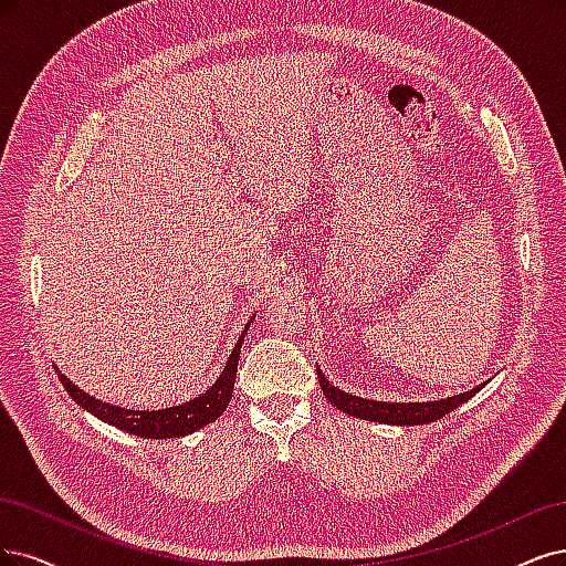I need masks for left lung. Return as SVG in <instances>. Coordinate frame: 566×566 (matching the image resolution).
<instances>
[{"mask_svg": "<svg viewBox=\"0 0 566 566\" xmlns=\"http://www.w3.org/2000/svg\"><path fill=\"white\" fill-rule=\"evenodd\" d=\"M317 378L324 397L329 402L350 416L364 418V421H376V423H390V426H423L440 421L442 416L451 413L455 407H461L463 402L475 395L480 388L463 392V395H453L449 399H440V402H402V405H390V402H374V399H364L343 392L334 388L329 380L324 378L322 369H317Z\"/></svg>", "mask_w": 566, "mask_h": 566, "instance_id": "8db88e82", "label": "left lung"}]
</instances>
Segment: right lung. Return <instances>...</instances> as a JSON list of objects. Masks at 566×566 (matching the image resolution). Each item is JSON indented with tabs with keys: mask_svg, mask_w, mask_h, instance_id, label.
Here are the masks:
<instances>
[{
	"mask_svg": "<svg viewBox=\"0 0 566 566\" xmlns=\"http://www.w3.org/2000/svg\"><path fill=\"white\" fill-rule=\"evenodd\" d=\"M249 324L244 326L240 340H237L232 355L228 357V364H226L223 374L218 376V380L213 382V386L207 392L190 399V402L178 405V407L157 409V411L119 409V407L105 405V402H101V399L86 395L67 376H63V374H59V376H61L63 388L70 392V397L75 399V402L80 407H84L86 411L98 416L101 421H105V423H111V426H115L119 430H126L129 434L148 437V440H167V437H184V434H190V432H195L199 428H205L207 423L216 421V418L221 416L226 411V407L230 405L234 378H237V361H240L242 340H244V334L249 329Z\"/></svg>",
	"mask_w": 566,
	"mask_h": 566,
	"instance_id": "right-lung-1",
	"label": "right lung"
}]
</instances>
